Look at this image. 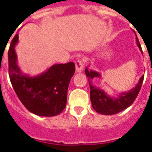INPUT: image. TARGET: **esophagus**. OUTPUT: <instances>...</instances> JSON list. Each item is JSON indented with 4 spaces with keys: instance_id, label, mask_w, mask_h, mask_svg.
<instances>
[{
    "instance_id": "34e87169",
    "label": "esophagus",
    "mask_w": 152,
    "mask_h": 152,
    "mask_svg": "<svg viewBox=\"0 0 152 152\" xmlns=\"http://www.w3.org/2000/svg\"><path fill=\"white\" fill-rule=\"evenodd\" d=\"M84 69V62L81 60L76 61V72H82Z\"/></svg>"
}]
</instances>
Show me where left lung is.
Instances as JSON below:
<instances>
[{
  "label": "left lung",
  "instance_id": "8db88e82",
  "mask_svg": "<svg viewBox=\"0 0 152 152\" xmlns=\"http://www.w3.org/2000/svg\"><path fill=\"white\" fill-rule=\"evenodd\" d=\"M137 44L140 51L142 53V47L140 45L137 39ZM85 72L88 77V80L90 84V88H91L90 94H91L92 107L97 113L104 114V115L116 114L119 112H122L123 110L128 108L129 106H131L141 90L143 82V78H144V76H142L140 78L138 83L137 84L135 87H133L129 91L118 94V95L115 97V96L109 95L104 90L93 85L92 80L94 79V77H100L99 73L95 71L90 70L88 67L86 68Z\"/></svg>",
  "mask_w": 152,
  "mask_h": 152
}]
</instances>
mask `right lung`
<instances>
[{
  "label": "right lung",
  "instance_id": "right-lung-1",
  "mask_svg": "<svg viewBox=\"0 0 152 152\" xmlns=\"http://www.w3.org/2000/svg\"><path fill=\"white\" fill-rule=\"evenodd\" d=\"M15 34L8 52L9 76L18 98L24 107L36 115L53 117L63 111L66 104L67 90L75 73V64H55L38 76L24 74L17 63Z\"/></svg>",
  "mask_w": 152,
  "mask_h": 152
}]
</instances>
